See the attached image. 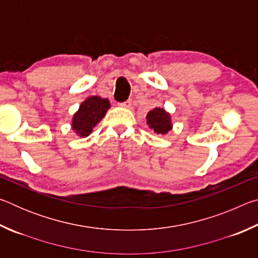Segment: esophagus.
Segmentation results:
<instances>
[{"label":"esophagus","mask_w":258,"mask_h":258,"mask_svg":"<svg viewBox=\"0 0 258 258\" xmlns=\"http://www.w3.org/2000/svg\"><path fill=\"white\" fill-rule=\"evenodd\" d=\"M131 104H132V101H131V100H127V101L125 102H119L118 106L121 108H130Z\"/></svg>","instance_id":"esophagus-1"}]
</instances>
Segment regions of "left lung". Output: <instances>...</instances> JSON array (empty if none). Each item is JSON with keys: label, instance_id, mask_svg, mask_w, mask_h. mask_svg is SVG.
Instances as JSON below:
<instances>
[{"label": "left lung", "instance_id": "1", "mask_svg": "<svg viewBox=\"0 0 258 258\" xmlns=\"http://www.w3.org/2000/svg\"><path fill=\"white\" fill-rule=\"evenodd\" d=\"M147 124L157 134L165 135L173 128L171 113L163 108H155L148 112Z\"/></svg>", "mask_w": 258, "mask_h": 258}]
</instances>
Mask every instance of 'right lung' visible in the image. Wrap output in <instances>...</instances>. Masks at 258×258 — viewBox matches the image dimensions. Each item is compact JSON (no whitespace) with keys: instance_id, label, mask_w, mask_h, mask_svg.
Returning a JSON list of instances; mask_svg holds the SVG:
<instances>
[{"instance_id":"right-lung-1","label":"right lung","mask_w":258,"mask_h":258,"mask_svg":"<svg viewBox=\"0 0 258 258\" xmlns=\"http://www.w3.org/2000/svg\"><path fill=\"white\" fill-rule=\"evenodd\" d=\"M110 102L98 95L89 97L81 103L78 110L73 115L72 128L78 137L85 138L92 133L99 121L106 116Z\"/></svg>"}]
</instances>
